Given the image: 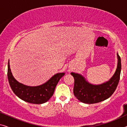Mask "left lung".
Wrapping results in <instances>:
<instances>
[{
  "instance_id": "1",
  "label": "left lung",
  "mask_w": 127,
  "mask_h": 127,
  "mask_svg": "<svg viewBox=\"0 0 127 127\" xmlns=\"http://www.w3.org/2000/svg\"><path fill=\"white\" fill-rule=\"evenodd\" d=\"M117 58L115 73L110 80L102 84H91L80 74L71 73L74 79L73 93L78 100L84 103L93 104L103 101L111 96L117 88L120 77L121 58L118 54Z\"/></svg>"
}]
</instances>
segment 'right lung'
I'll use <instances>...</instances> for the list:
<instances>
[{
	"instance_id": "right-lung-1",
	"label": "right lung",
	"mask_w": 127,
	"mask_h": 127,
	"mask_svg": "<svg viewBox=\"0 0 127 127\" xmlns=\"http://www.w3.org/2000/svg\"><path fill=\"white\" fill-rule=\"evenodd\" d=\"M65 73H60L53 76L44 84L36 87H30L18 82L12 75L8 62L7 77L10 86L14 93L18 98L28 103L42 104L47 102L53 95L55 88Z\"/></svg>"
}]
</instances>
